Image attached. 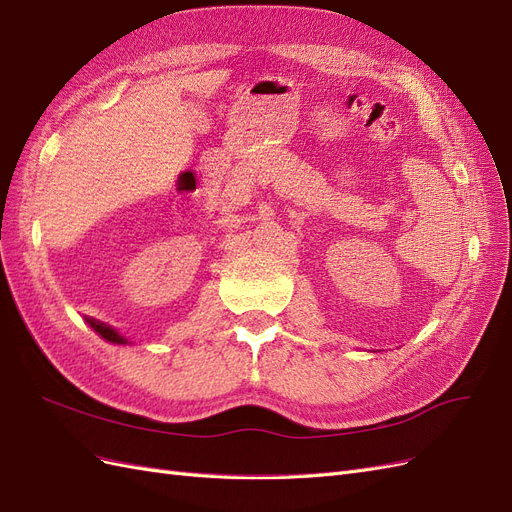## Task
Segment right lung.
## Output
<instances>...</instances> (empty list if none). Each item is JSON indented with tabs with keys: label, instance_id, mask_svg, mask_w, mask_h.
<instances>
[{
	"label": "right lung",
	"instance_id": "1",
	"mask_svg": "<svg viewBox=\"0 0 512 512\" xmlns=\"http://www.w3.org/2000/svg\"><path fill=\"white\" fill-rule=\"evenodd\" d=\"M87 324H90V326L100 334V337L105 339V341H109V343H118V345H126V343H128V339H124L122 334L115 332L111 326L102 324V321H96V319L90 317V319H87Z\"/></svg>",
	"mask_w": 512,
	"mask_h": 512
}]
</instances>
